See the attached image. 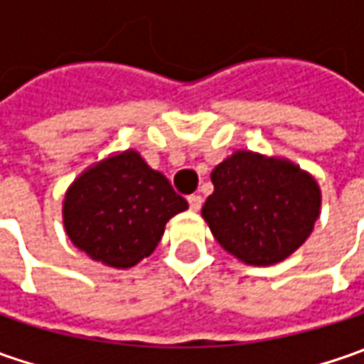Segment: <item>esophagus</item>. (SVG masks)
Wrapping results in <instances>:
<instances>
[{"instance_id":"obj_1","label":"esophagus","mask_w":364,"mask_h":364,"mask_svg":"<svg viewBox=\"0 0 364 364\" xmlns=\"http://www.w3.org/2000/svg\"><path fill=\"white\" fill-rule=\"evenodd\" d=\"M188 206L190 210H200V206H203V196H198V194H190L188 196Z\"/></svg>"}]
</instances>
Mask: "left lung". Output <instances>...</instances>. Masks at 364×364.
I'll use <instances>...</instances> for the list:
<instances>
[{
  "instance_id": "obj_1",
  "label": "left lung",
  "mask_w": 364,
  "mask_h": 364,
  "mask_svg": "<svg viewBox=\"0 0 364 364\" xmlns=\"http://www.w3.org/2000/svg\"><path fill=\"white\" fill-rule=\"evenodd\" d=\"M215 192L203 218L232 257L267 267L287 259L314 229L322 192L312 174L286 158L239 149L213 170Z\"/></svg>"
}]
</instances>
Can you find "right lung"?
I'll return each instance as SVG.
<instances>
[{
    "label": "right lung",
    "instance_id": "right-lung-1",
    "mask_svg": "<svg viewBox=\"0 0 364 364\" xmlns=\"http://www.w3.org/2000/svg\"><path fill=\"white\" fill-rule=\"evenodd\" d=\"M186 208L166 176L139 151L125 149L75 178L64 194L63 223L73 245L92 261L129 269L154 253L166 223Z\"/></svg>",
    "mask_w": 364,
    "mask_h": 364
}]
</instances>
